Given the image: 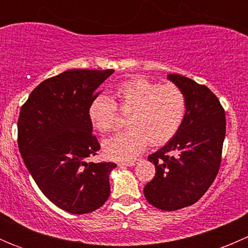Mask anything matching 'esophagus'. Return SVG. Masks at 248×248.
I'll return each instance as SVG.
<instances>
[{
    "mask_svg": "<svg viewBox=\"0 0 248 248\" xmlns=\"http://www.w3.org/2000/svg\"><path fill=\"white\" fill-rule=\"evenodd\" d=\"M136 164V161H124V162H120L119 166H126V167H133Z\"/></svg>",
    "mask_w": 248,
    "mask_h": 248,
    "instance_id": "esophagus-1",
    "label": "esophagus"
}]
</instances>
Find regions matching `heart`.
Wrapping results in <instances>:
<instances>
[{
	"instance_id": "obj_1",
	"label": "heart",
	"mask_w": 248,
	"mask_h": 248,
	"mask_svg": "<svg viewBox=\"0 0 248 248\" xmlns=\"http://www.w3.org/2000/svg\"><path fill=\"white\" fill-rule=\"evenodd\" d=\"M114 96L116 102L106 94H97L89 106L90 121L101 133L117 128L119 109L129 112V128L103 142L104 154L111 159L132 158L149 142L159 146L170 141L186 116V94L171 82L161 85L147 78H132L115 87Z\"/></svg>"
}]
</instances>
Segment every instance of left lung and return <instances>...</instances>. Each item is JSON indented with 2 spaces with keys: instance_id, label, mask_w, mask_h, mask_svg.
<instances>
[{
  "instance_id": "1",
  "label": "left lung",
  "mask_w": 248,
  "mask_h": 248,
  "mask_svg": "<svg viewBox=\"0 0 248 248\" xmlns=\"http://www.w3.org/2000/svg\"><path fill=\"white\" fill-rule=\"evenodd\" d=\"M185 92L187 111L181 128L166 146L150 155L156 174L144 187L146 201L174 211L198 202L218 174L226 137V114L216 94L189 78L168 74Z\"/></svg>"
}]
</instances>
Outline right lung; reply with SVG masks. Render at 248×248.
<instances>
[{
    "instance_id": "right-lung-1",
    "label": "right lung",
    "mask_w": 248,
    "mask_h": 248,
    "mask_svg": "<svg viewBox=\"0 0 248 248\" xmlns=\"http://www.w3.org/2000/svg\"><path fill=\"white\" fill-rule=\"evenodd\" d=\"M112 69H69L42 81L20 109L17 145L44 196L71 214L99 209L110 194L116 164L86 162L101 149L89 106Z\"/></svg>"
}]
</instances>
